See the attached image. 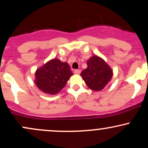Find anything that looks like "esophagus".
<instances>
[{
  "label": "esophagus",
  "instance_id": "34e87169",
  "mask_svg": "<svg viewBox=\"0 0 148 148\" xmlns=\"http://www.w3.org/2000/svg\"><path fill=\"white\" fill-rule=\"evenodd\" d=\"M74 74H79L80 73H81V70H79V69H75V70L74 71Z\"/></svg>",
  "mask_w": 148,
  "mask_h": 148
}]
</instances>
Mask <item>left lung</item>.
Here are the masks:
<instances>
[{
    "mask_svg": "<svg viewBox=\"0 0 148 148\" xmlns=\"http://www.w3.org/2000/svg\"><path fill=\"white\" fill-rule=\"evenodd\" d=\"M88 67L81 73L88 88L99 91L106 87L113 76V71L102 58L93 56L87 61Z\"/></svg>",
    "mask_w": 148,
    "mask_h": 148,
    "instance_id": "1",
    "label": "left lung"
}]
</instances>
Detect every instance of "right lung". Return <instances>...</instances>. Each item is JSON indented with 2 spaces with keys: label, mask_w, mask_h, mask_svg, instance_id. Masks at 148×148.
Here are the masks:
<instances>
[{
  "label": "right lung",
  "mask_w": 148,
  "mask_h": 148,
  "mask_svg": "<svg viewBox=\"0 0 148 148\" xmlns=\"http://www.w3.org/2000/svg\"><path fill=\"white\" fill-rule=\"evenodd\" d=\"M72 75L68 63L53 58L37 69L35 83L45 93L56 95L65 86Z\"/></svg>",
  "instance_id": "1"
}]
</instances>
